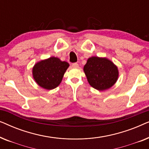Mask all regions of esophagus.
Here are the masks:
<instances>
[{"mask_svg": "<svg viewBox=\"0 0 149 149\" xmlns=\"http://www.w3.org/2000/svg\"><path fill=\"white\" fill-rule=\"evenodd\" d=\"M72 66L73 68H79V64H77V63H73V64H72Z\"/></svg>", "mask_w": 149, "mask_h": 149, "instance_id": "esophagus-1", "label": "esophagus"}]
</instances>
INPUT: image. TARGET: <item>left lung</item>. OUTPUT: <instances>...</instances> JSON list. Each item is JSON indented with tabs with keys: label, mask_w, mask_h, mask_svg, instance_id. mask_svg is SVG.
Here are the masks:
<instances>
[{
	"label": "left lung",
	"mask_w": 149,
	"mask_h": 149,
	"mask_svg": "<svg viewBox=\"0 0 149 149\" xmlns=\"http://www.w3.org/2000/svg\"><path fill=\"white\" fill-rule=\"evenodd\" d=\"M83 70L89 85L99 91L109 89L116 83L119 77L117 67L105 58H89Z\"/></svg>",
	"instance_id": "1"
}]
</instances>
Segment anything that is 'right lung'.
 <instances>
[{
    "mask_svg": "<svg viewBox=\"0 0 149 149\" xmlns=\"http://www.w3.org/2000/svg\"><path fill=\"white\" fill-rule=\"evenodd\" d=\"M68 66V62L51 57L36 63L32 68V75L40 87L51 90L60 84Z\"/></svg>",
    "mask_w": 149,
    "mask_h": 149,
    "instance_id": "add662e5",
    "label": "right lung"
}]
</instances>
